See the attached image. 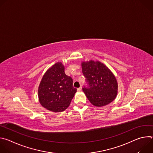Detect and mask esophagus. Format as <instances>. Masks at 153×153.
Here are the masks:
<instances>
[{
	"label": "esophagus",
	"instance_id": "esophagus-1",
	"mask_svg": "<svg viewBox=\"0 0 153 153\" xmlns=\"http://www.w3.org/2000/svg\"><path fill=\"white\" fill-rule=\"evenodd\" d=\"M82 86H80L79 88H77V91H78L79 92L81 91H82Z\"/></svg>",
	"mask_w": 153,
	"mask_h": 153
}]
</instances>
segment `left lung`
<instances>
[{"label":"left lung","instance_id":"obj_1","mask_svg":"<svg viewBox=\"0 0 153 153\" xmlns=\"http://www.w3.org/2000/svg\"><path fill=\"white\" fill-rule=\"evenodd\" d=\"M81 65L87 83L82 90L89 101L97 107L113 102L117 96L118 85L110 70L99 61L83 62Z\"/></svg>","mask_w":153,"mask_h":153}]
</instances>
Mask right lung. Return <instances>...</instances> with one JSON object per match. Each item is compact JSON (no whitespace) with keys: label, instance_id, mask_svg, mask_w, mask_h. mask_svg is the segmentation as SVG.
Listing matches in <instances>:
<instances>
[{"label":"right lung","instance_id":"obj_1","mask_svg":"<svg viewBox=\"0 0 153 153\" xmlns=\"http://www.w3.org/2000/svg\"><path fill=\"white\" fill-rule=\"evenodd\" d=\"M77 89L73 79L65 74V67L57 62L43 75L38 88L41 105L53 112H62L70 106Z\"/></svg>","mask_w":153,"mask_h":153}]
</instances>
